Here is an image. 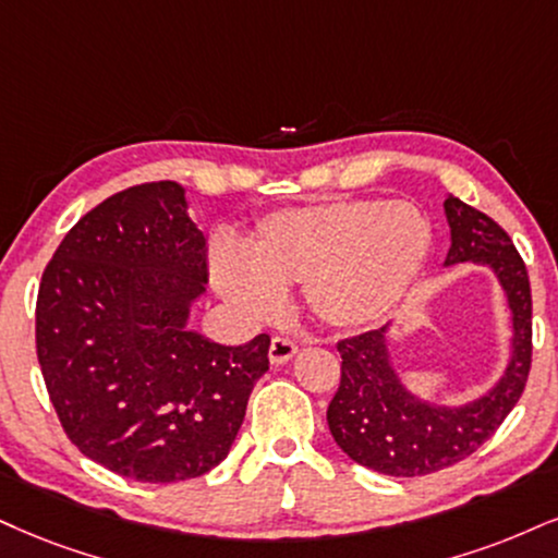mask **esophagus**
<instances>
[{
  "label": "esophagus",
  "instance_id": "34e87169",
  "mask_svg": "<svg viewBox=\"0 0 558 558\" xmlns=\"http://www.w3.org/2000/svg\"><path fill=\"white\" fill-rule=\"evenodd\" d=\"M294 354H298V343L284 339V336L271 339V347H268V360H271V364H287Z\"/></svg>",
  "mask_w": 558,
  "mask_h": 558
}]
</instances>
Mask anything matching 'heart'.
I'll list each match as a JSON object with an SVG mask.
<instances>
[{"label":"heart","instance_id":"1","mask_svg":"<svg viewBox=\"0 0 558 558\" xmlns=\"http://www.w3.org/2000/svg\"><path fill=\"white\" fill-rule=\"evenodd\" d=\"M432 251V225L414 204L339 198L274 211L253 227L247 256L217 251L211 277L247 318H271L284 290L305 287L323 326L354 331L398 305Z\"/></svg>","mask_w":558,"mask_h":558}]
</instances>
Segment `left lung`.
Listing matches in <instances>:
<instances>
[{
	"label": "left lung",
	"instance_id": "8db88e82",
	"mask_svg": "<svg viewBox=\"0 0 558 558\" xmlns=\"http://www.w3.org/2000/svg\"><path fill=\"white\" fill-rule=\"evenodd\" d=\"M450 251L445 268L486 266L510 307V356L499 380L465 403H437L403 383L393 360L396 323L339 341L341 385L328 405V429L354 463L385 476H424L469 458L520 401L531 373L533 302L525 264L510 235L460 198L447 194Z\"/></svg>",
	"mask_w": 558,
	"mask_h": 558
}]
</instances>
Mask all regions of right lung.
I'll use <instances>...</instances> for the list:
<instances>
[{
  "label": "right lung",
  "instance_id": "1",
  "mask_svg": "<svg viewBox=\"0 0 558 558\" xmlns=\"http://www.w3.org/2000/svg\"><path fill=\"white\" fill-rule=\"evenodd\" d=\"M206 238L185 189L142 183L87 211L40 279L36 349L66 437L144 484L204 476L235 442L268 339L222 347L189 326Z\"/></svg>",
  "mask_w": 558,
  "mask_h": 558
}]
</instances>
